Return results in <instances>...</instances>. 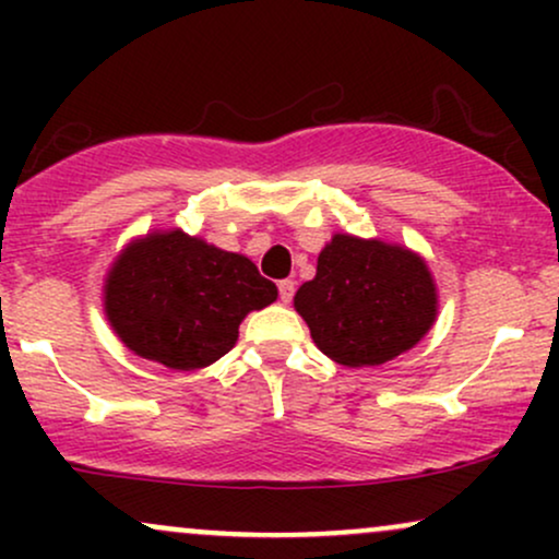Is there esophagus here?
Returning <instances> with one entry per match:
<instances>
[{"instance_id":"1","label":"esophagus","mask_w":559,"mask_h":559,"mask_svg":"<svg viewBox=\"0 0 559 559\" xmlns=\"http://www.w3.org/2000/svg\"><path fill=\"white\" fill-rule=\"evenodd\" d=\"M286 284H292V281H286ZM286 284H284V286H286ZM281 292H284V288H281Z\"/></svg>"}]
</instances>
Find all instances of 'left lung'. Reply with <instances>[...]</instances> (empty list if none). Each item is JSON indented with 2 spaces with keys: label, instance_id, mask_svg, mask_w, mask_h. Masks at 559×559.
Returning a JSON list of instances; mask_svg holds the SVG:
<instances>
[{
  "label": "left lung",
  "instance_id": "left-lung-1",
  "mask_svg": "<svg viewBox=\"0 0 559 559\" xmlns=\"http://www.w3.org/2000/svg\"><path fill=\"white\" fill-rule=\"evenodd\" d=\"M278 288L239 252L181 228L152 230L120 249L105 278V316L128 349L173 370L207 368L239 342L249 312Z\"/></svg>",
  "mask_w": 559,
  "mask_h": 559
}]
</instances>
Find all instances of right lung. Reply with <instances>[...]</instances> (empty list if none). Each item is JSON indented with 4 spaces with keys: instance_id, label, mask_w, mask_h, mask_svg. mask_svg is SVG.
I'll return each mask as SVG.
<instances>
[{
    "instance_id": "obj_1",
    "label": "right lung",
    "mask_w": 559,
    "mask_h": 559,
    "mask_svg": "<svg viewBox=\"0 0 559 559\" xmlns=\"http://www.w3.org/2000/svg\"><path fill=\"white\" fill-rule=\"evenodd\" d=\"M294 310L325 357L365 368L413 349L436 323L439 294L426 260L402 243L333 234Z\"/></svg>"
}]
</instances>
